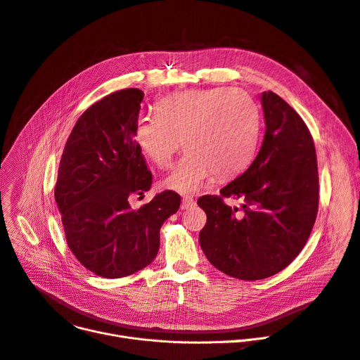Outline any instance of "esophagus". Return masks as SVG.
Segmentation results:
<instances>
[{
	"label": "esophagus",
	"instance_id": "obj_1",
	"mask_svg": "<svg viewBox=\"0 0 360 360\" xmlns=\"http://www.w3.org/2000/svg\"><path fill=\"white\" fill-rule=\"evenodd\" d=\"M194 205H195V201H194L193 197H184L182 204H181V208H182V210H189V208H193Z\"/></svg>",
	"mask_w": 360,
	"mask_h": 360
}]
</instances>
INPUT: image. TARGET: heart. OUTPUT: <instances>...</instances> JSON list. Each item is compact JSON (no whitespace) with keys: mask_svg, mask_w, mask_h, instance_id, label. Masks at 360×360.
Segmentation results:
<instances>
[{"mask_svg":"<svg viewBox=\"0 0 360 360\" xmlns=\"http://www.w3.org/2000/svg\"><path fill=\"white\" fill-rule=\"evenodd\" d=\"M262 129L257 103L243 89L211 88L176 92L156 104L155 114L137 118L136 145L155 165L166 169L185 146L188 152L165 186L193 194L214 174H240L256 155Z\"/></svg>","mask_w":360,"mask_h":360,"instance_id":"b5f03b06","label":"heart"}]
</instances>
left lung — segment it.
Wrapping results in <instances>:
<instances>
[{"label": "left lung", "mask_w": 360, "mask_h": 360, "mask_svg": "<svg viewBox=\"0 0 360 360\" xmlns=\"http://www.w3.org/2000/svg\"><path fill=\"white\" fill-rule=\"evenodd\" d=\"M265 136L248 169L198 205L207 214L200 245L212 266L257 281L286 268L305 246L319 211L313 137L298 112L272 91L263 92ZM244 201L243 212L223 198Z\"/></svg>", "instance_id": "1"}]
</instances>
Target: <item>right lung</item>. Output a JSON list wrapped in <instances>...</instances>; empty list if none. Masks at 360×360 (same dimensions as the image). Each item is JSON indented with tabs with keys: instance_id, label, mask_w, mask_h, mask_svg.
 <instances>
[{
	"instance_id": "obj_1",
	"label": "right lung",
	"mask_w": 360,
	"mask_h": 360,
	"mask_svg": "<svg viewBox=\"0 0 360 360\" xmlns=\"http://www.w3.org/2000/svg\"><path fill=\"white\" fill-rule=\"evenodd\" d=\"M143 97L127 88L94 103L72 129L59 163L55 200L66 243L81 265L103 278L129 276L152 263L160 227L181 205L174 191L139 210L129 204L152 185L133 137Z\"/></svg>"
}]
</instances>
